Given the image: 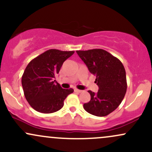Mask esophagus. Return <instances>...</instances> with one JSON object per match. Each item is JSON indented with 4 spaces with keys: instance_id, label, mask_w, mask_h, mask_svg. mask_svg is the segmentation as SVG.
I'll list each match as a JSON object with an SVG mask.
<instances>
[{
    "instance_id": "1",
    "label": "esophagus",
    "mask_w": 152,
    "mask_h": 152,
    "mask_svg": "<svg viewBox=\"0 0 152 152\" xmlns=\"http://www.w3.org/2000/svg\"><path fill=\"white\" fill-rule=\"evenodd\" d=\"M74 91H75V92H77V93H81V92L83 91L79 90V89H77V88H75Z\"/></svg>"
}]
</instances>
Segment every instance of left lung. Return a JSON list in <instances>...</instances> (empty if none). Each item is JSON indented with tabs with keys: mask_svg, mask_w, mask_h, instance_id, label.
<instances>
[{
	"mask_svg": "<svg viewBox=\"0 0 152 152\" xmlns=\"http://www.w3.org/2000/svg\"><path fill=\"white\" fill-rule=\"evenodd\" d=\"M88 70L96 76V94L88 91L91 100L83 104L88 113L105 116L114 111L124 98L127 88L126 71L119 59L105 50L96 48L76 50Z\"/></svg>",
	"mask_w": 152,
	"mask_h": 152,
	"instance_id": "8db88e82",
	"label": "left lung"
}]
</instances>
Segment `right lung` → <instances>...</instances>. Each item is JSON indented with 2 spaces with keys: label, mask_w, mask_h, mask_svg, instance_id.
Listing matches in <instances>:
<instances>
[{
  "label": "right lung",
  "mask_w": 152,
  "mask_h": 152,
  "mask_svg": "<svg viewBox=\"0 0 152 152\" xmlns=\"http://www.w3.org/2000/svg\"><path fill=\"white\" fill-rule=\"evenodd\" d=\"M74 51L49 49L31 61L22 76L24 95L33 109L43 114L60 110L74 89H64L54 80L61 68Z\"/></svg>",
  "instance_id": "obj_1"
}]
</instances>
